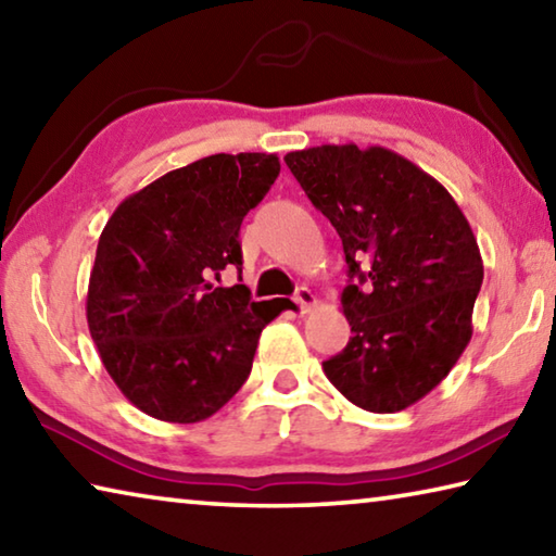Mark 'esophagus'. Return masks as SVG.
Returning a JSON list of instances; mask_svg holds the SVG:
<instances>
[{
	"label": "esophagus",
	"mask_w": 556,
	"mask_h": 556,
	"mask_svg": "<svg viewBox=\"0 0 556 556\" xmlns=\"http://www.w3.org/2000/svg\"><path fill=\"white\" fill-rule=\"evenodd\" d=\"M294 301L299 304V308L301 312H312V306L316 304V296H314V291L308 289V287H299L296 289V294H294Z\"/></svg>",
	"instance_id": "1"
}]
</instances>
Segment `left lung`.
I'll list each match as a JSON object with an SVG mask.
<instances>
[{
	"mask_svg": "<svg viewBox=\"0 0 556 556\" xmlns=\"http://www.w3.org/2000/svg\"><path fill=\"white\" fill-rule=\"evenodd\" d=\"M289 172L341 235L351 341L324 363L357 407L390 414L419 402L454 368L473 333L483 285L476 235L451 193L384 147L289 152Z\"/></svg>",
	"mask_w": 556,
	"mask_h": 556,
	"instance_id": "obj_1",
	"label": "left lung"
}]
</instances>
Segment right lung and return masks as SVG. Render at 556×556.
<instances>
[{"label":"right lung","instance_id":"right-lung-1","mask_svg":"<svg viewBox=\"0 0 556 556\" xmlns=\"http://www.w3.org/2000/svg\"><path fill=\"white\" fill-rule=\"evenodd\" d=\"M277 176V154L205 156L131 193L102 230L88 328L110 378L149 417L203 421L248 380L277 314L211 277L242 267V218Z\"/></svg>","mask_w":556,"mask_h":556}]
</instances>
